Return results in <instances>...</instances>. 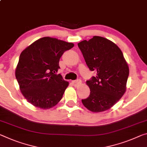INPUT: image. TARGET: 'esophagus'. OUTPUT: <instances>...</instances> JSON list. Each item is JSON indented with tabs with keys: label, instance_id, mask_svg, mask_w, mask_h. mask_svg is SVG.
Listing matches in <instances>:
<instances>
[{
	"label": "esophagus",
	"instance_id": "obj_1",
	"mask_svg": "<svg viewBox=\"0 0 147 147\" xmlns=\"http://www.w3.org/2000/svg\"><path fill=\"white\" fill-rule=\"evenodd\" d=\"M81 83H82V81H81V80H80V79H77V80H76L72 81V84H73V85L74 86H75V87H76V86H78L79 85H80Z\"/></svg>",
	"mask_w": 147,
	"mask_h": 147
}]
</instances>
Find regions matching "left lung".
Masks as SVG:
<instances>
[{"label":"left lung","instance_id":"left-lung-1","mask_svg":"<svg viewBox=\"0 0 147 147\" xmlns=\"http://www.w3.org/2000/svg\"><path fill=\"white\" fill-rule=\"evenodd\" d=\"M88 68L96 71L86 84L90 89L88 98L82 99L86 108L94 113L111 109L126 90L129 67L118 46L107 38L94 36L78 44Z\"/></svg>","mask_w":147,"mask_h":147}]
</instances>
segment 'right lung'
<instances>
[{
    "instance_id": "obj_1",
    "label": "right lung",
    "mask_w": 147,
    "mask_h": 147,
    "mask_svg": "<svg viewBox=\"0 0 147 147\" xmlns=\"http://www.w3.org/2000/svg\"><path fill=\"white\" fill-rule=\"evenodd\" d=\"M74 44L46 36L34 42L21 53L16 77L22 94L34 107L48 109L61 99L69 82L60 74L59 62Z\"/></svg>"
}]
</instances>
